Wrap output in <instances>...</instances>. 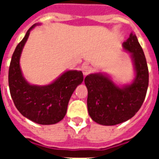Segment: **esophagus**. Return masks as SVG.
Segmentation results:
<instances>
[{"label":"esophagus","instance_id":"obj_1","mask_svg":"<svg viewBox=\"0 0 159 159\" xmlns=\"http://www.w3.org/2000/svg\"><path fill=\"white\" fill-rule=\"evenodd\" d=\"M92 71V68L90 66H88V65H85V66H83L82 67V72H83V75L84 76H87V75H88L89 73H91Z\"/></svg>","mask_w":159,"mask_h":159}]
</instances>
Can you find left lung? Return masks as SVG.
<instances>
[{
    "instance_id": "8db88e82",
    "label": "left lung",
    "mask_w": 159,
    "mask_h": 159,
    "mask_svg": "<svg viewBox=\"0 0 159 159\" xmlns=\"http://www.w3.org/2000/svg\"><path fill=\"white\" fill-rule=\"evenodd\" d=\"M131 53L135 77L130 84L120 87L108 75L92 73L85 77L87 88V110L92 120L102 125H116L132 118L145 99L148 69L143 51L134 34L123 43Z\"/></svg>"
}]
</instances>
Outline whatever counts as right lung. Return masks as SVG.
Segmentation results:
<instances>
[{
	"label": "right lung",
	"mask_w": 159,
	"mask_h": 159,
	"mask_svg": "<svg viewBox=\"0 0 159 159\" xmlns=\"http://www.w3.org/2000/svg\"><path fill=\"white\" fill-rule=\"evenodd\" d=\"M29 29L16 46L9 68L11 96L22 116L39 125H53L64 118L72 93L83 81L82 71L68 70L52 83L45 86L30 84L24 77L20 66V55L30 31Z\"/></svg>",
	"instance_id": "add662e5"
}]
</instances>
